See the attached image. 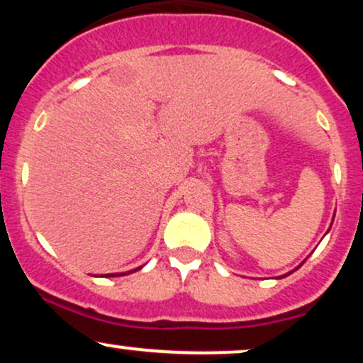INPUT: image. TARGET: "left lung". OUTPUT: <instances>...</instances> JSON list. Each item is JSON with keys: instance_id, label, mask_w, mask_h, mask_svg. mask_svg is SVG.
Returning a JSON list of instances; mask_svg holds the SVG:
<instances>
[{"instance_id": "left-lung-1", "label": "left lung", "mask_w": 363, "mask_h": 363, "mask_svg": "<svg viewBox=\"0 0 363 363\" xmlns=\"http://www.w3.org/2000/svg\"><path fill=\"white\" fill-rule=\"evenodd\" d=\"M333 220H335V218H333ZM290 273H291V272H290ZM290 273H286V274H283V277H289V274H290Z\"/></svg>"}]
</instances>
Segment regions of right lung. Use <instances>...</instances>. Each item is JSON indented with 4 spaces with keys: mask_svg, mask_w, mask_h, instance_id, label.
<instances>
[{
    "mask_svg": "<svg viewBox=\"0 0 363 363\" xmlns=\"http://www.w3.org/2000/svg\"><path fill=\"white\" fill-rule=\"evenodd\" d=\"M138 269H141V266H140V268H136V269H131V272H128V273L138 272ZM128 273H112V274H106V277H124V274H128Z\"/></svg>",
    "mask_w": 363,
    "mask_h": 363,
    "instance_id": "1",
    "label": "right lung"
}]
</instances>
